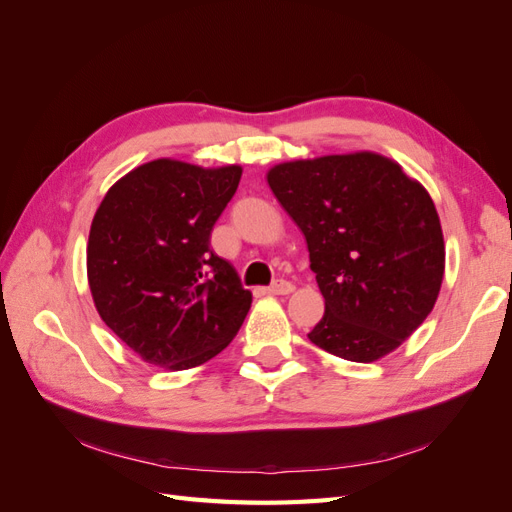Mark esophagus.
I'll return each instance as SVG.
<instances>
[{
	"label": "esophagus",
	"instance_id": "1",
	"mask_svg": "<svg viewBox=\"0 0 512 512\" xmlns=\"http://www.w3.org/2000/svg\"><path fill=\"white\" fill-rule=\"evenodd\" d=\"M267 290L271 294H290L294 290V286L288 280H275Z\"/></svg>",
	"mask_w": 512,
	"mask_h": 512
}]
</instances>
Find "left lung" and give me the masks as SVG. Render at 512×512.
Wrapping results in <instances>:
<instances>
[{
	"instance_id": "1",
	"label": "left lung",
	"mask_w": 512,
	"mask_h": 512,
	"mask_svg": "<svg viewBox=\"0 0 512 512\" xmlns=\"http://www.w3.org/2000/svg\"><path fill=\"white\" fill-rule=\"evenodd\" d=\"M267 181L305 235L324 297L309 342L354 363L399 348L431 314L444 277L427 190L371 151L277 164Z\"/></svg>"
}]
</instances>
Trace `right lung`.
Instances as JSON below:
<instances>
[{"mask_svg": "<svg viewBox=\"0 0 512 512\" xmlns=\"http://www.w3.org/2000/svg\"><path fill=\"white\" fill-rule=\"evenodd\" d=\"M241 173L162 158L130 170L100 203L87 243L89 290L106 327L145 363L203 365L250 312L252 292L211 250Z\"/></svg>", "mask_w": 512, "mask_h": 512, "instance_id": "1", "label": "right lung"}]
</instances>
